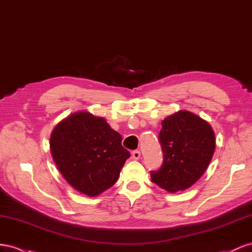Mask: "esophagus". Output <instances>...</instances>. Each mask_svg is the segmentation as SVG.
Here are the masks:
<instances>
[{
	"label": "esophagus",
	"mask_w": 252,
	"mask_h": 252,
	"mask_svg": "<svg viewBox=\"0 0 252 252\" xmlns=\"http://www.w3.org/2000/svg\"><path fill=\"white\" fill-rule=\"evenodd\" d=\"M132 158L134 160H138L140 158V151L139 150H135L132 152Z\"/></svg>",
	"instance_id": "1"
}]
</instances>
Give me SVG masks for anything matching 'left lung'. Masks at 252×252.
Masks as SVG:
<instances>
[{
	"instance_id": "left-lung-1",
	"label": "left lung",
	"mask_w": 252,
	"mask_h": 252,
	"mask_svg": "<svg viewBox=\"0 0 252 252\" xmlns=\"http://www.w3.org/2000/svg\"><path fill=\"white\" fill-rule=\"evenodd\" d=\"M161 126L158 140L163 161L157 171H151V178L174 193L189 188L205 173L214 153V132L208 122L188 111L169 116Z\"/></svg>"
}]
</instances>
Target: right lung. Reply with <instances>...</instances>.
<instances>
[{"instance_id": "right-lung-1", "label": "right lung", "mask_w": 252, "mask_h": 252, "mask_svg": "<svg viewBox=\"0 0 252 252\" xmlns=\"http://www.w3.org/2000/svg\"><path fill=\"white\" fill-rule=\"evenodd\" d=\"M121 140V135L104 118L80 112L54 128L50 152L73 188L96 196L117 182L122 166L131 156Z\"/></svg>"}]
</instances>
